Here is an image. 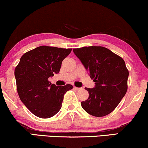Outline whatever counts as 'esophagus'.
I'll use <instances>...</instances> for the list:
<instances>
[{
	"instance_id": "obj_1",
	"label": "esophagus",
	"mask_w": 148,
	"mask_h": 148,
	"mask_svg": "<svg viewBox=\"0 0 148 148\" xmlns=\"http://www.w3.org/2000/svg\"><path fill=\"white\" fill-rule=\"evenodd\" d=\"M74 89H75V90L78 91V90H81V88H78V87H75V86H74Z\"/></svg>"
}]
</instances>
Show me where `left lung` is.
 <instances>
[{
  "mask_svg": "<svg viewBox=\"0 0 148 148\" xmlns=\"http://www.w3.org/2000/svg\"><path fill=\"white\" fill-rule=\"evenodd\" d=\"M95 86L85 88L89 97L81 102L86 112L95 116H103L117 106L127 90L129 72L123 58L103 47L73 49Z\"/></svg>",
  "mask_w": 148,
  "mask_h": 148,
  "instance_id": "8db88e82",
  "label": "left lung"
}]
</instances>
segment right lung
Segmentation results:
<instances>
[{"mask_svg": "<svg viewBox=\"0 0 148 148\" xmlns=\"http://www.w3.org/2000/svg\"><path fill=\"white\" fill-rule=\"evenodd\" d=\"M71 50L40 46L21 57L14 71L17 92L22 102L34 115L50 118L61 109L64 95L73 86H58L48 79L60 72L63 60Z\"/></svg>", "mask_w": 148, "mask_h": 148, "instance_id": "add662e5", "label": "right lung"}]
</instances>
